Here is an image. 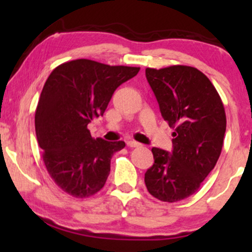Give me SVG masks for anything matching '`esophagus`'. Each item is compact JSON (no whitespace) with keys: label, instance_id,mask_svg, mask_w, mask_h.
Wrapping results in <instances>:
<instances>
[{"label":"esophagus","instance_id":"esophagus-1","mask_svg":"<svg viewBox=\"0 0 252 252\" xmlns=\"http://www.w3.org/2000/svg\"><path fill=\"white\" fill-rule=\"evenodd\" d=\"M126 146L130 147V148H136V147H140L141 143L136 142V141H134V140H129L128 142H126Z\"/></svg>","mask_w":252,"mask_h":252}]
</instances>
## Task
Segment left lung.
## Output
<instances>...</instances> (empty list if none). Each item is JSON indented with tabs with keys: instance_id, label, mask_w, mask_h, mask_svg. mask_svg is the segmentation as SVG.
Here are the masks:
<instances>
[{
	"instance_id": "left-lung-1",
	"label": "left lung",
	"mask_w": 252,
	"mask_h": 252,
	"mask_svg": "<svg viewBox=\"0 0 252 252\" xmlns=\"http://www.w3.org/2000/svg\"><path fill=\"white\" fill-rule=\"evenodd\" d=\"M146 77L174 138L170 153L152 149L154 164L144 182L158 200L180 201L199 189L220 156L226 130L224 105L209 78L195 67L146 68Z\"/></svg>"
}]
</instances>
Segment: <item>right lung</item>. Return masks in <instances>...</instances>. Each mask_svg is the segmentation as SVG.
I'll return each mask as SVG.
<instances>
[{
  "label": "right lung",
  "mask_w": 252,
  "mask_h": 252,
  "mask_svg": "<svg viewBox=\"0 0 252 252\" xmlns=\"http://www.w3.org/2000/svg\"><path fill=\"white\" fill-rule=\"evenodd\" d=\"M138 71L77 59L47 78L36 106L35 132L48 174L63 192L88 198L104 187L112 155L126 143L94 138L88 124L103 116L115 90Z\"/></svg>",
  "instance_id": "1"
}]
</instances>
